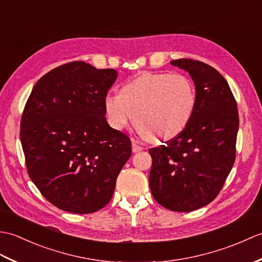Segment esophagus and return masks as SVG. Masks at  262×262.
<instances>
[{
    "mask_svg": "<svg viewBox=\"0 0 262 262\" xmlns=\"http://www.w3.org/2000/svg\"><path fill=\"white\" fill-rule=\"evenodd\" d=\"M132 148H133V152H134V153L143 151V147L140 146V145H137L135 141H133V143H132Z\"/></svg>",
    "mask_w": 262,
    "mask_h": 262,
    "instance_id": "1",
    "label": "esophagus"
}]
</instances>
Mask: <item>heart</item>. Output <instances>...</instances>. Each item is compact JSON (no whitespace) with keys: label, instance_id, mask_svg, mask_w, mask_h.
<instances>
[{"label":"heart","instance_id":"1","mask_svg":"<svg viewBox=\"0 0 262 262\" xmlns=\"http://www.w3.org/2000/svg\"><path fill=\"white\" fill-rule=\"evenodd\" d=\"M197 105L192 81L180 73H143L103 99L105 119L115 130L134 120L143 136L168 142L190 122Z\"/></svg>","mask_w":262,"mask_h":262}]
</instances>
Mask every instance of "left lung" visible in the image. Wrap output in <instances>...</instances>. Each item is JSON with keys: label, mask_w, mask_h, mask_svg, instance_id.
Instances as JSON below:
<instances>
[{"label": "left lung", "mask_w": 262, "mask_h": 262, "mask_svg": "<svg viewBox=\"0 0 262 262\" xmlns=\"http://www.w3.org/2000/svg\"><path fill=\"white\" fill-rule=\"evenodd\" d=\"M193 80L197 105L181 134L149 148V188L154 199L173 211L208 205L223 188L235 161L238 113L229 83L219 71L189 58L171 62Z\"/></svg>", "instance_id": "left-lung-1"}]
</instances>
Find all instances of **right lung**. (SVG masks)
I'll return each instance as SVG.
<instances>
[{
  "instance_id": "right-lung-1",
  "label": "right lung",
  "mask_w": 262,
  "mask_h": 262,
  "mask_svg": "<svg viewBox=\"0 0 262 262\" xmlns=\"http://www.w3.org/2000/svg\"><path fill=\"white\" fill-rule=\"evenodd\" d=\"M114 69L72 62L39 79L27 100L20 140L30 179L49 203L74 214L103 208L132 155L124 133L111 128L103 99Z\"/></svg>"
}]
</instances>
